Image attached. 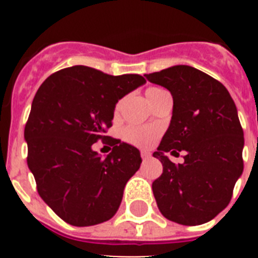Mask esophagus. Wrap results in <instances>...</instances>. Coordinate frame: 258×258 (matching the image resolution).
Segmentation results:
<instances>
[{"instance_id":"1","label":"esophagus","mask_w":258,"mask_h":258,"mask_svg":"<svg viewBox=\"0 0 258 258\" xmlns=\"http://www.w3.org/2000/svg\"><path fill=\"white\" fill-rule=\"evenodd\" d=\"M141 156H142L143 160H146V159H149V157L151 156V152H149V151H141Z\"/></svg>"}]
</instances>
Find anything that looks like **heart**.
Instances as JSON below:
<instances>
[{"mask_svg": "<svg viewBox=\"0 0 258 258\" xmlns=\"http://www.w3.org/2000/svg\"><path fill=\"white\" fill-rule=\"evenodd\" d=\"M163 92L160 88H150L147 89L146 95L147 99H152L156 94ZM117 111V108H116ZM157 131L151 126H127L122 132V138L132 145L140 146V147H149L156 140Z\"/></svg>", "mask_w": 258, "mask_h": 258, "instance_id": "obj_1", "label": "heart"}]
</instances>
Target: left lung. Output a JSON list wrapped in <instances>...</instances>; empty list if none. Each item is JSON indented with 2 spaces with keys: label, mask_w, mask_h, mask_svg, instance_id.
<instances>
[{
  "label": "left lung",
  "mask_w": 258,
  "mask_h": 258,
  "mask_svg": "<svg viewBox=\"0 0 258 258\" xmlns=\"http://www.w3.org/2000/svg\"><path fill=\"white\" fill-rule=\"evenodd\" d=\"M145 77L173 97L169 127L154 152L163 164V174L152 183L157 207L179 225L208 222L229 206L243 173L244 134L235 103L220 81L190 66ZM181 151L185 163L175 166L166 155Z\"/></svg>",
  "instance_id": "8db88e82"
}]
</instances>
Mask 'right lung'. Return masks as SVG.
<instances>
[{
	"label": "right lung",
	"instance_id": "1",
	"mask_svg": "<svg viewBox=\"0 0 258 258\" xmlns=\"http://www.w3.org/2000/svg\"><path fill=\"white\" fill-rule=\"evenodd\" d=\"M140 75L111 76L86 67L60 70L38 88L24 129L27 163L47 206L74 226L112 218L126 182L140 169V150L111 140L102 159L93 143L106 140L116 103L140 88Z\"/></svg>",
	"mask_w": 258,
	"mask_h": 258
}]
</instances>
